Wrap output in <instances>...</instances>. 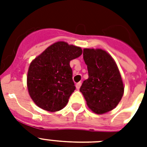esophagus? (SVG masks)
Returning a JSON list of instances; mask_svg holds the SVG:
<instances>
[{"label": "esophagus", "instance_id": "34e87169", "mask_svg": "<svg viewBox=\"0 0 147 147\" xmlns=\"http://www.w3.org/2000/svg\"><path fill=\"white\" fill-rule=\"evenodd\" d=\"M81 85H82V82H78L77 83V84H76V88H77V89H79V88H80V87H81Z\"/></svg>", "mask_w": 147, "mask_h": 147}]
</instances>
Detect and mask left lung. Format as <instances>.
Segmentation results:
<instances>
[{"label":"left lung","mask_w":147,"mask_h":147,"mask_svg":"<svg viewBox=\"0 0 147 147\" xmlns=\"http://www.w3.org/2000/svg\"><path fill=\"white\" fill-rule=\"evenodd\" d=\"M88 78L80 88L87 105L92 111L102 114L116 107L123 97L124 87L116 62L100 49H84Z\"/></svg>","instance_id":"left-lung-1"}]
</instances>
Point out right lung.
<instances>
[{"label":"right lung","instance_id":"add662e5","mask_svg":"<svg viewBox=\"0 0 147 147\" xmlns=\"http://www.w3.org/2000/svg\"><path fill=\"white\" fill-rule=\"evenodd\" d=\"M82 53L80 47L59 41L32 61L27 73V88L38 107L51 112L65 107L76 90L69 63Z\"/></svg>","mask_w":147,"mask_h":147}]
</instances>
